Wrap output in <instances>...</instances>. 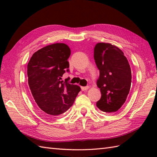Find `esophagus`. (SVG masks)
Instances as JSON below:
<instances>
[{
	"label": "esophagus",
	"mask_w": 157,
	"mask_h": 157,
	"mask_svg": "<svg viewBox=\"0 0 157 157\" xmlns=\"http://www.w3.org/2000/svg\"><path fill=\"white\" fill-rule=\"evenodd\" d=\"M81 89H82V91L87 90L89 89V86H84V87H81Z\"/></svg>",
	"instance_id": "obj_1"
}]
</instances>
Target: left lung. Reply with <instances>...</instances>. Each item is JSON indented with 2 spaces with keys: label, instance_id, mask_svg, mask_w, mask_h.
<instances>
[{
  "label": "left lung",
  "instance_id": "left-lung-1",
  "mask_svg": "<svg viewBox=\"0 0 157 157\" xmlns=\"http://www.w3.org/2000/svg\"><path fill=\"white\" fill-rule=\"evenodd\" d=\"M94 57L100 71L96 84L101 92L96 106L103 112L117 111L131 88L132 71L128 59L121 49L104 42L96 44Z\"/></svg>",
  "mask_w": 157,
  "mask_h": 157
}]
</instances>
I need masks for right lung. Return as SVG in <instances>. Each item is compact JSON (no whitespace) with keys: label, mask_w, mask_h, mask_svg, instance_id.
Wrapping results in <instances>:
<instances>
[{"label":"right lung","mask_w":157,"mask_h":157,"mask_svg":"<svg viewBox=\"0 0 157 157\" xmlns=\"http://www.w3.org/2000/svg\"><path fill=\"white\" fill-rule=\"evenodd\" d=\"M69 46L63 43L48 45L33 54L28 64L29 89L35 102L50 117L60 116L73 105L80 87L62 80L69 71Z\"/></svg>","instance_id":"1"}]
</instances>
